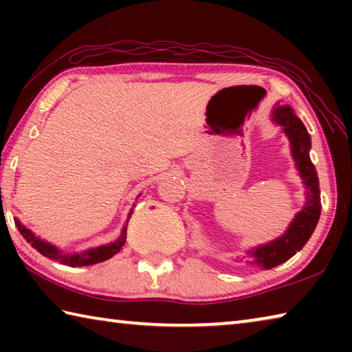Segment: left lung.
Returning <instances> with one entry per match:
<instances>
[{"label":"left lung","mask_w":352,"mask_h":352,"mask_svg":"<svg viewBox=\"0 0 352 352\" xmlns=\"http://www.w3.org/2000/svg\"><path fill=\"white\" fill-rule=\"evenodd\" d=\"M273 118L278 126L284 129L292 144V155H294L302 182L306 184V205L296 214L284 236L250 252L254 258L253 262L261 264L264 269H272V267L283 264L296 252H300L309 241V237L312 236L321 212L318 175L311 162V157H309L311 136L300 119L294 115L290 107H276L273 111Z\"/></svg>","instance_id":"obj_1"}]
</instances>
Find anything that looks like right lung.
<instances>
[{
  "mask_svg": "<svg viewBox=\"0 0 352 352\" xmlns=\"http://www.w3.org/2000/svg\"><path fill=\"white\" fill-rule=\"evenodd\" d=\"M132 216V212L129 214V219ZM129 223V220H127ZM16 226H19V231L21 233V236L25 237L28 241V243L37 250L38 253H41L46 258L51 259H57L60 261L62 264H68L69 267H83V265H91V264H98V262H104L107 259H110L111 256H115L119 250L122 248L124 243H126V233H127V225L124 226L122 234L116 242L109 243V245H102L98 248H91L87 250L85 253H77V254H62L60 250H57L54 245L47 243L45 241H41L40 237H35V234L32 233L31 230H28L23 226L19 220H16Z\"/></svg>",
  "mask_w": 352,
  "mask_h": 352,
  "instance_id": "add662e5",
  "label": "right lung"
}]
</instances>
